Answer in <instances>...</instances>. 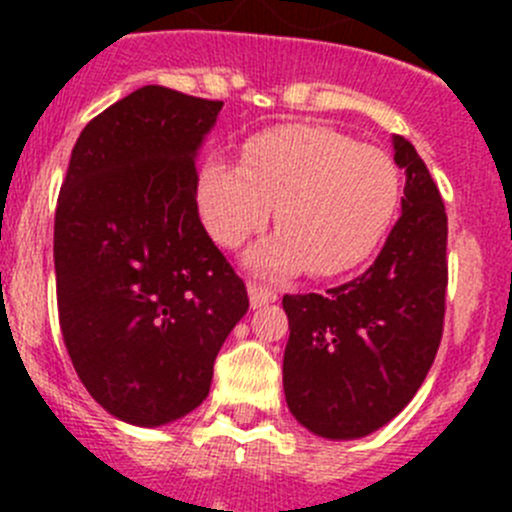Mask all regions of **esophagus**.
<instances>
[{"instance_id": "obj_1", "label": "esophagus", "mask_w": 512, "mask_h": 512, "mask_svg": "<svg viewBox=\"0 0 512 512\" xmlns=\"http://www.w3.org/2000/svg\"><path fill=\"white\" fill-rule=\"evenodd\" d=\"M247 294H250V304H252V309L265 307V304L277 302V292H275V289H270V287L250 285V287H247Z\"/></svg>"}]
</instances>
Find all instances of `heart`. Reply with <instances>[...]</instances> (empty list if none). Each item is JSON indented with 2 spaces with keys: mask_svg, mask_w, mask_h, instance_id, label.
Instances as JSON below:
<instances>
[{
  "mask_svg": "<svg viewBox=\"0 0 512 512\" xmlns=\"http://www.w3.org/2000/svg\"><path fill=\"white\" fill-rule=\"evenodd\" d=\"M399 200L401 173L389 153L307 123L260 133L242 148V168L213 158L198 178L200 218L223 247L262 230L277 205L280 230L245 255L267 277L352 270L386 235Z\"/></svg>",
  "mask_w": 512,
  "mask_h": 512,
  "instance_id": "b5f03b06",
  "label": "heart"
}]
</instances>
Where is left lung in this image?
Listing matches in <instances>:
<instances>
[{
  "instance_id": "8db88e82",
  "label": "left lung",
  "mask_w": 512,
  "mask_h": 512,
  "mask_svg": "<svg viewBox=\"0 0 512 512\" xmlns=\"http://www.w3.org/2000/svg\"><path fill=\"white\" fill-rule=\"evenodd\" d=\"M406 173L401 218L374 265L327 294H285L282 384L314 436L354 441L399 416L421 389L443 332L448 220L431 173L406 138H391Z\"/></svg>"
}]
</instances>
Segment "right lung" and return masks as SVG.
<instances>
[{"instance_id":"1","label":"right lung","mask_w":512,"mask_h":512,"mask_svg":"<svg viewBox=\"0 0 512 512\" xmlns=\"http://www.w3.org/2000/svg\"><path fill=\"white\" fill-rule=\"evenodd\" d=\"M223 101L143 86L81 131L54 220L59 324L81 384L141 428L198 409L250 299L198 218Z\"/></svg>"}]
</instances>
